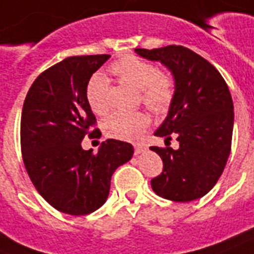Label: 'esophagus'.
<instances>
[{"instance_id": "34e87169", "label": "esophagus", "mask_w": 254, "mask_h": 254, "mask_svg": "<svg viewBox=\"0 0 254 254\" xmlns=\"http://www.w3.org/2000/svg\"><path fill=\"white\" fill-rule=\"evenodd\" d=\"M146 145L145 144H136L135 145V154H140V153L145 152Z\"/></svg>"}]
</instances>
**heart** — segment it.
<instances>
[{"label": "heart", "mask_w": 254, "mask_h": 254, "mask_svg": "<svg viewBox=\"0 0 254 254\" xmlns=\"http://www.w3.org/2000/svg\"><path fill=\"white\" fill-rule=\"evenodd\" d=\"M110 72L125 84L140 91L141 102L154 114L169 110L175 94V80L167 71L158 70L156 64L133 54L121 57L110 66ZM85 98L97 115H104L110 108L109 81L102 74L92 75L85 87ZM150 123L146 113H113L104 119L102 129L109 137L136 140Z\"/></svg>", "instance_id": "b5f03b06"}]
</instances>
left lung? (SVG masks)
<instances>
[{
	"label": "left lung",
	"instance_id": "1",
	"mask_svg": "<svg viewBox=\"0 0 254 254\" xmlns=\"http://www.w3.org/2000/svg\"><path fill=\"white\" fill-rule=\"evenodd\" d=\"M136 53L160 61L175 80L169 114L154 135L175 136L179 149L150 146L160 154L162 173L150 180L158 196L177 202L200 198L214 187L231 152L234 104L225 79L210 62L182 45Z\"/></svg>",
	"mask_w": 254,
	"mask_h": 254
}]
</instances>
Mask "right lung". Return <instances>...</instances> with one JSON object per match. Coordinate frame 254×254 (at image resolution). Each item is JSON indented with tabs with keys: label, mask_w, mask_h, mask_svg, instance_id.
I'll list each match as a JSON object with an SVG mask.
<instances>
[{
	"label": "right lung",
	"mask_w": 254,
	"mask_h": 254,
	"mask_svg": "<svg viewBox=\"0 0 254 254\" xmlns=\"http://www.w3.org/2000/svg\"><path fill=\"white\" fill-rule=\"evenodd\" d=\"M109 54L68 57L39 75L20 119V149L29 179L54 209L85 215L105 204L110 180L131 160L129 142L108 139L97 153L81 148L85 136L101 135L85 87Z\"/></svg>",
	"instance_id": "right-lung-1"
}]
</instances>
